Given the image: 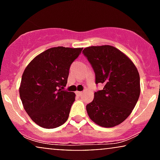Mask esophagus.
<instances>
[{
    "label": "esophagus",
    "instance_id": "34e87169",
    "mask_svg": "<svg viewBox=\"0 0 160 160\" xmlns=\"http://www.w3.org/2000/svg\"><path fill=\"white\" fill-rule=\"evenodd\" d=\"M76 94L79 95V96H80V95H82V92H80V91H77L76 92Z\"/></svg>",
    "mask_w": 160,
    "mask_h": 160
}]
</instances>
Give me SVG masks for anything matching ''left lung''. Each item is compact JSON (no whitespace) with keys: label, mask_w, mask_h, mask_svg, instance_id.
I'll return each mask as SVG.
<instances>
[{"label":"left lung","mask_w":160,"mask_h":160,"mask_svg":"<svg viewBox=\"0 0 160 160\" xmlns=\"http://www.w3.org/2000/svg\"><path fill=\"white\" fill-rule=\"evenodd\" d=\"M95 74V83H103L86 105L89 118L105 128L120 124L131 114L140 95V76L128 57L110 45L82 50Z\"/></svg>","instance_id":"8db88e82"}]
</instances>
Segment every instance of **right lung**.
Masks as SVG:
<instances>
[{"label": "right lung", "mask_w": 160, "mask_h": 160, "mask_svg": "<svg viewBox=\"0 0 160 160\" xmlns=\"http://www.w3.org/2000/svg\"><path fill=\"white\" fill-rule=\"evenodd\" d=\"M82 48L57 47L37 56L22 77L19 95L31 119L45 128L62 126L69 117L75 93L63 90L69 69Z\"/></svg>", "instance_id": "1"}]
</instances>
